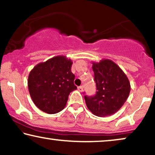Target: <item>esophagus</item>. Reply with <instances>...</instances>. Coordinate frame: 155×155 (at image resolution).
<instances>
[{
    "mask_svg": "<svg viewBox=\"0 0 155 155\" xmlns=\"http://www.w3.org/2000/svg\"><path fill=\"white\" fill-rule=\"evenodd\" d=\"M78 90L80 91V92H82V91H83V86L82 85V86L78 87Z\"/></svg>",
    "mask_w": 155,
    "mask_h": 155,
    "instance_id": "34e87169",
    "label": "esophagus"
}]
</instances>
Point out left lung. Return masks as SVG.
I'll return each instance as SVG.
<instances>
[{"mask_svg": "<svg viewBox=\"0 0 155 155\" xmlns=\"http://www.w3.org/2000/svg\"><path fill=\"white\" fill-rule=\"evenodd\" d=\"M97 92L94 96L84 95L88 109L95 116H108L117 112L128 99L130 82L118 65L109 59L92 63Z\"/></svg>", "mask_w": 155, "mask_h": 155, "instance_id": "obj_1", "label": "left lung"}]
</instances>
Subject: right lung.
<instances>
[{
    "label": "right lung",
    "mask_w": 155,
    "mask_h": 155,
    "mask_svg": "<svg viewBox=\"0 0 155 155\" xmlns=\"http://www.w3.org/2000/svg\"><path fill=\"white\" fill-rule=\"evenodd\" d=\"M73 62L58 56L37 64L29 73L28 89L35 104L42 111L56 114L64 109L70 93L77 90Z\"/></svg>",
    "instance_id": "right-lung-1"
}]
</instances>
